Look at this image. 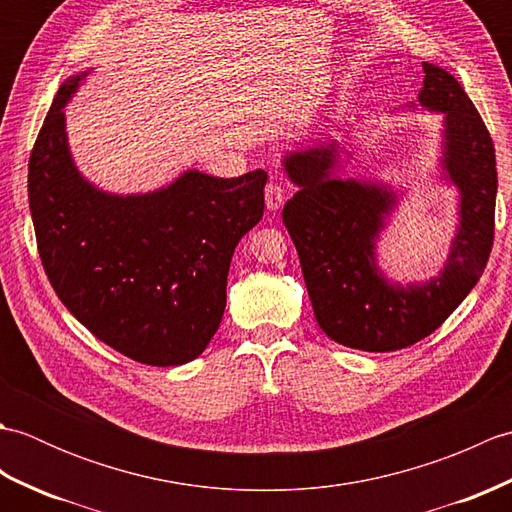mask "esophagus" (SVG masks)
Instances as JSON below:
<instances>
[{
  "instance_id": "1",
  "label": "esophagus",
  "mask_w": 512,
  "mask_h": 512,
  "mask_svg": "<svg viewBox=\"0 0 512 512\" xmlns=\"http://www.w3.org/2000/svg\"><path fill=\"white\" fill-rule=\"evenodd\" d=\"M264 195H266V209L268 211H279L281 204H284L286 198H288V189L284 187V182L273 180V182L266 184Z\"/></svg>"
}]
</instances>
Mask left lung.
<instances>
[{
	"instance_id": "8db88e82",
	"label": "left lung",
	"mask_w": 512,
	"mask_h": 512,
	"mask_svg": "<svg viewBox=\"0 0 512 512\" xmlns=\"http://www.w3.org/2000/svg\"><path fill=\"white\" fill-rule=\"evenodd\" d=\"M418 101L444 114L442 169L460 189V226L447 266L427 284H389L376 266V239L396 193L374 182L334 178L336 143L292 151L284 167L299 191L284 206L321 330L363 352H394L449 319L482 277L495 237L493 138L462 85L422 63Z\"/></svg>"
}]
</instances>
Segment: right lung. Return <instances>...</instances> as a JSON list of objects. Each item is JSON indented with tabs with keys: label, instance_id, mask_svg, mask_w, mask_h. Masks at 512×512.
<instances>
[{
	"label": "right lung",
	"instance_id": "obj_1",
	"mask_svg": "<svg viewBox=\"0 0 512 512\" xmlns=\"http://www.w3.org/2000/svg\"><path fill=\"white\" fill-rule=\"evenodd\" d=\"M65 81L28 162V202L50 284L116 352L171 367L198 358L220 328L235 246L264 215V169L239 178L187 171L143 195L96 189L74 167Z\"/></svg>",
	"mask_w": 512,
	"mask_h": 512
}]
</instances>
